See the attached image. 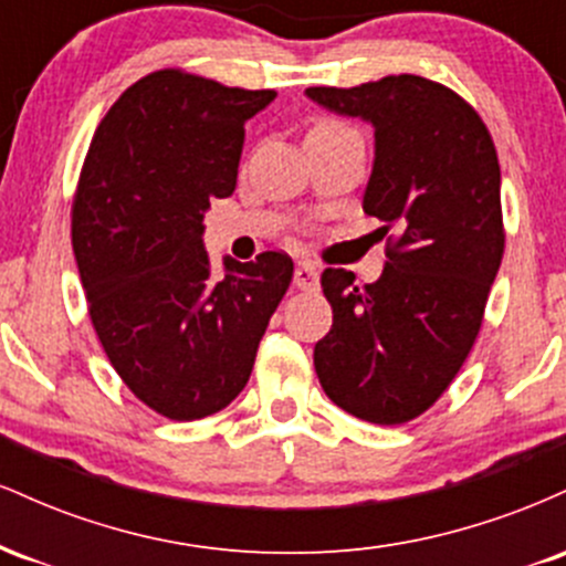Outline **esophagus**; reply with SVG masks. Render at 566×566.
<instances>
[{
    "instance_id": "obj_1",
    "label": "esophagus",
    "mask_w": 566,
    "mask_h": 566,
    "mask_svg": "<svg viewBox=\"0 0 566 566\" xmlns=\"http://www.w3.org/2000/svg\"><path fill=\"white\" fill-rule=\"evenodd\" d=\"M295 287L297 290H316L319 287V274L311 263H297L295 265Z\"/></svg>"
}]
</instances>
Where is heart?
I'll return each instance as SVG.
<instances>
[{
  "label": "heart",
  "mask_w": 566,
  "mask_h": 566,
  "mask_svg": "<svg viewBox=\"0 0 566 566\" xmlns=\"http://www.w3.org/2000/svg\"><path fill=\"white\" fill-rule=\"evenodd\" d=\"M333 127H340V125H335V122H319V125H314L311 129H333Z\"/></svg>",
  "instance_id": "heart-1"
}]
</instances>
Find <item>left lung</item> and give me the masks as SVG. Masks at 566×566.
Returning <instances> with one entry per match:
<instances>
[{
	"instance_id": "left-lung-1",
	"label": "left lung",
	"mask_w": 566,
	"mask_h": 566,
	"mask_svg": "<svg viewBox=\"0 0 566 566\" xmlns=\"http://www.w3.org/2000/svg\"><path fill=\"white\" fill-rule=\"evenodd\" d=\"M305 95L375 127L365 212L382 220L386 271L356 284L324 269L333 329L316 343L324 394L354 418L423 415L463 367L503 261L500 165L486 125L444 84L415 74Z\"/></svg>"
}]
</instances>
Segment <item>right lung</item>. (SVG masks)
I'll use <instances>...</instances> for the list:
<instances>
[{
	"mask_svg": "<svg viewBox=\"0 0 566 566\" xmlns=\"http://www.w3.org/2000/svg\"><path fill=\"white\" fill-rule=\"evenodd\" d=\"M274 97L154 71L108 108L84 157L71 244L90 319L129 391L170 420L242 394L292 282V258L274 250L212 274L201 242L210 201L237 188L244 122Z\"/></svg>",
	"mask_w": 566,
	"mask_h": 566,
	"instance_id": "right-lung-1",
	"label": "right lung"
}]
</instances>
